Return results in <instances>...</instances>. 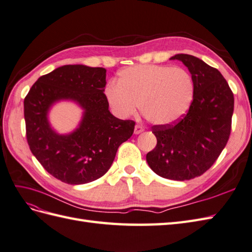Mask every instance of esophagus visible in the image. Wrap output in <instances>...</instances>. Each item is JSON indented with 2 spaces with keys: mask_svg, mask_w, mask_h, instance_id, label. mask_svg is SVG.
I'll use <instances>...</instances> for the list:
<instances>
[{
  "mask_svg": "<svg viewBox=\"0 0 252 252\" xmlns=\"http://www.w3.org/2000/svg\"><path fill=\"white\" fill-rule=\"evenodd\" d=\"M141 132H144V126H140V125H136L135 126V128H134V133L135 134H139Z\"/></svg>",
  "mask_w": 252,
  "mask_h": 252,
  "instance_id": "1",
  "label": "esophagus"
}]
</instances>
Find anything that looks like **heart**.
Returning <instances> with one entry per match:
<instances>
[{
	"instance_id": "b5f03b06",
	"label": "heart",
	"mask_w": 252,
	"mask_h": 252,
	"mask_svg": "<svg viewBox=\"0 0 252 252\" xmlns=\"http://www.w3.org/2000/svg\"><path fill=\"white\" fill-rule=\"evenodd\" d=\"M105 94L113 112L121 118L135 114L139 104L145 118L167 125L181 118L193 96V81L180 67L138 64L119 73L118 83H109Z\"/></svg>"
}]
</instances>
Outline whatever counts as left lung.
Listing matches in <instances>:
<instances>
[{"mask_svg":"<svg viewBox=\"0 0 252 252\" xmlns=\"http://www.w3.org/2000/svg\"><path fill=\"white\" fill-rule=\"evenodd\" d=\"M181 61L193 81L190 106L181 118L152 126L158 143L147 154L150 168L159 177L186 181L211 168L227 145L232 126L234 96L216 68L189 54Z\"/></svg>","mask_w":252,"mask_h":252,"instance_id":"1","label":"left lung"}]
</instances>
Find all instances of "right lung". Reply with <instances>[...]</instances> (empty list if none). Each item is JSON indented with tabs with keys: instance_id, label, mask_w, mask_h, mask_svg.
<instances>
[{
	"instance_id": "right-lung-1",
	"label": "right lung",
	"mask_w": 252,
	"mask_h": 252,
	"mask_svg": "<svg viewBox=\"0 0 252 252\" xmlns=\"http://www.w3.org/2000/svg\"><path fill=\"white\" fill-rule=\"evenodd\" d=\"M106 70L66 64L40 76L24 99L30 149L44 169L67 184H85L104 176L119 146L132 136L135 121L116 118L104 92ZM73 99L84 108L80 126L68 135L50 128L47 112L53 102Z\"/></svg>"
}]
</instances>
